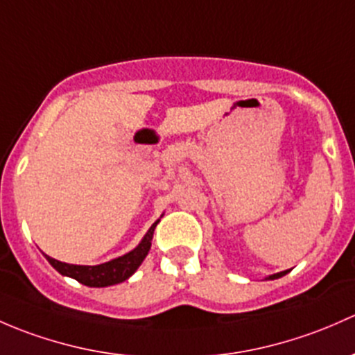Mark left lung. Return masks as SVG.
<instances>
[{"label": "left lung", "instance_id": "1", "mask_svg": "<svg viewBox=\"0 0 355 355\" xmlns=\"http://www.w3.org/2000/svg\"><path fill=\"white\" fill-rule=\"evenodd\" d=\"M286 273H288V270H284V272H280V273H273V275H268V277H266L265 280H275V279H280V277H284V275H286Z\"/></svg>", "mask_w": 355, "mask_h": 355}]
</instances>
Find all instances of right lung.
Returning a JSON list of instances; mask_svg holds the SVG:
<instances>
[{"mask_svg": "<svg viewBox=\"0 0 355 355\" xmlns=\"http://www.w3.org/2000/svg\"><path fill=\"white\" fill-rule=\"evenodd\" d=\"M159 220L153 222L152 227L148 229L147 234L144 236V239L140 241L135 250H131L130 253L118 257L111 261L101 263V265H71V263H63L58 261V259L46 257L47 261L53 265V268L56 272H60L61 275L69 277V279L78 280L80 284L89 287H109L116 286V284H121L124 280L130 279L135 272L138 270V266L144 263V259L147 258L148 251L152 246V237L153 231H155Z\"/></svg>", "mask_w": 355, "mask_h": 355, "instance_id": "obj_1", "label": "right lung"}]
</instances>
